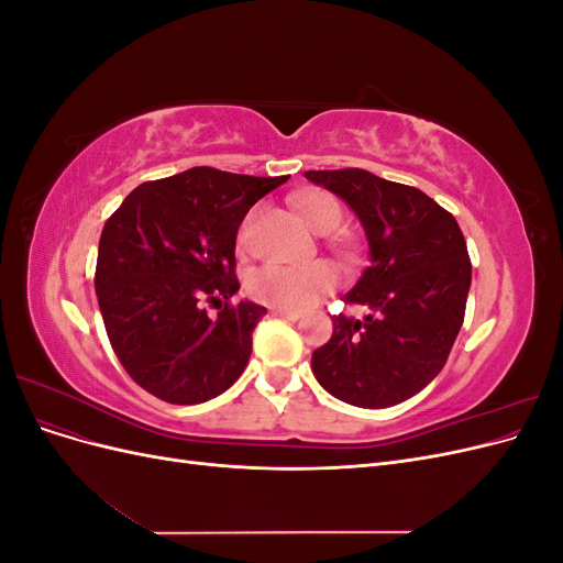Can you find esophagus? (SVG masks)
Wrapping results in <instances>:
<instances>
[{
  "instance_id": "1",
  "label": "esophagus",
  "mask_w": 563,
  "mask_h": 563,
  "mask_svg": "<svg viewBox=\"0 0 563 563\" xmlns=\"http://www.w3.org/2000/svg\"><path fill=\"white\" fill-rule=\"evenodd\" d=\"M269 312L275 314V317H282V319H291V321H296V319H300V317H302V314H300V312H296V310H279V308H272Z\"/></svg>"
}]
</instances>
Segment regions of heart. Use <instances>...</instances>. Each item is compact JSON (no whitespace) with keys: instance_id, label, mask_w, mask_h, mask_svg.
<instances>
[{"instance_id":"heart-1","label":"heart","mask_w":563,"mask_h":563,"mask_svg":"<svg viewBox=\"0 0 563 563\" xmlns=\"http://www.w3.org/2000/svg\"><path fill=\"white\" fill-rule=\"evenodd\" d=\"M298 211L312 232L317 234H333L340 225H343V207L340 201L329 192H310L298 199ZM249 225L251 213L244 218L240 230V244H246L249 240ZM335 253L343 263L356 261V246L347 240H338L333 244ZM338 277L333 267L323 263H312L302 267H291L282 263H267L255 267L246 277V291L253 300H258L269 308L279 310H305L310 305L319 302L329 291H333Z\"/></svg>"}]
</instances>
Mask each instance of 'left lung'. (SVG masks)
Segmentation results:
<instances>
[{
  "label": "left lung",
  "instance_id": "1",
  "mask_svg": "<svg viewBox=\"0 0 563 563\" xmlns=\"http://www.w3.org/2000/svg\"><path fill=\"white\" fill-rule=\"evenodd\" d=\"M360 216L371 265L343 298L371 314L333 317L312 352L319 385L340 401L387 408L411 399L444 368L465 319L472 263L457 220L420 192L364 168L305 172Z\"/></svg>",
  "mask_w": 563,
  "mask_h": 563
}]
</instances>
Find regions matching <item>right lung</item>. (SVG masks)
<instances>
[{
	"mask_svg": "<svg viewBox=\"0 0 563 563\" xmlns=\"http://www.w3.org/2000/svg\"><path fill=\"white\" fill-rule=\"evenodd\" d=\"M286 180L195 166L139 185L108 218L96 263L100 314L117 360L150 395L201 404L244 373L267 310L232 302L236 230ZM203 301L217 305L218 318Z\"/></svg>",
	"mask_w": 563,
	"mask_h": 563,
	"instance_id": "right-lung-1",
	"label": "right lung"
}]
</instances>
